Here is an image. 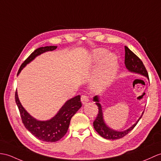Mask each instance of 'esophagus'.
Segmentation results:
<instances>
[{
  "mask_svg": "<svg viewBox=\"0 0 161 161\" xmlns=\"http://www.w3.org/2000/svg\"><path fill=\"white\" fill-rule=\"evenodd\" d=\"M81 101L82 104H83V105H85L86 103H88L89 102V99H88V96H86V95H82L81 97Z\"/></svg>",
  "mask_w": 161,
  "mask_h": 161,
  "instance_id": "esophagus-1",
  "label": "esophagus"
}]
</instances>
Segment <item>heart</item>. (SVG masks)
<instances>
[{
  "instance_id": "obj_1",
  "label": "heart",
  "mask_w": 161,
  "mask_h": 161,
  "mask_svg": "<svg viewBox=\"0 0 161 161\" xmlns=\"http://www.w3.org/2000/svg\"><path fill=\"white\" fill-rule=\"evenodd\" d=\"M90 59L92 66L99 64L91 80V88L96 92L102 91L114 79L118 69V58L114 53H108L106 49L99 48L91 51Z\"/></svg>"
}]
</instances>
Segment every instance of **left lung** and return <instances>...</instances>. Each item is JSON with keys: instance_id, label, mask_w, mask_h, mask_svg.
Instances as JSON below:
<instances>
[{"instance_id": "left-lung-1", "label": "left lung", "mask_w": 161, "mask_h": 161, "mask_svg": "<svg viewBox=\"0 0 161 161\" xmlns=\"http://www.w3.org/2000/svg\"><path fill=\"white\" fill-rule=\"evenodd\" d=\"M125 66L126 69H128L130 73H136L141 75L147 77L149 80V76L146 69L143 64V62L139 58V57L134 54L133 52L128 47H125ZM93 102H95L96 105L98 106V114L96 119L93 122V126L97 133L101 136L103 137L104 139L109 140H114L119 139L125 136L126 134H128L133 128L136 125L142 117L144 111L142 113L141 117L136 121V123L133 124L131 127L127 130H123V131H117V130H113L110 128L103 119V114L102 110V106L100 103L99 97L98 95L95 96L93 97Z\"/></svg>"}]
</instances>
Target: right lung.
Returning <instances> with one entry per match:
<instances>
[{
    "instance_id": "obj_1",
    "label": "right lung",
    "mask_w": 161,
    "mask_h": 161,
    "mask_svg": "<svg viewBox=\"0 0 161 161\" xmlns=\"http://www.w3.org/2000/svg\"><path fill=\"white\" fill-rule=\"evenodd\" d=\"M57 47L56 46H49L37 48L22 64L18 70V75L21 70L36 57L45 52L53 51ZM15 99L20 111L22 121L25 128L39 140L46 142H56L61 139L67 132L72 117L81 107L80 95L75 96L67 100L54 117L48 120L41 121L32 117L22 106L17 91L15 94Z\"/></svg>"
}]
</instances>
